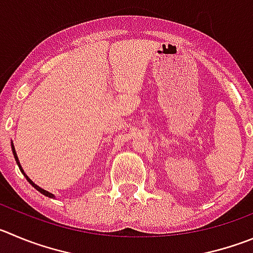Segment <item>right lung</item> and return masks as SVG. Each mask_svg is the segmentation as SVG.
<instances>
[{"label":"right lung","instance_id":"obj_1","mask_svg":"<svg viewBox=\"0 0 253 253\" xmlns=\"http://www.w3.org/2000/svg\"><path fill=\"white\" fill-rule=\"evenodd\" d=\"M11 148H12V153H13V157H15V160H16V164L18 165V167H20V169H21V172H22L23 173V176L26 177V180L28 181V182L31 183V185L34 186L35 188H36L37 191H40V192L42 193V195H44V196H47V197H49V198H55L56 196L53 195V193H51V192H48V191H46V190H43V188H41L40 187V186H37L36 183L34 182V181L31 180L30 177L27 176V174H26V172L23 171V169H22V166H21V164H20V160H18V157H17V153H16V150H15V146H13V142H11Z\"/></svg>","mask_w":253,"mask_h":253}]
</instances>
